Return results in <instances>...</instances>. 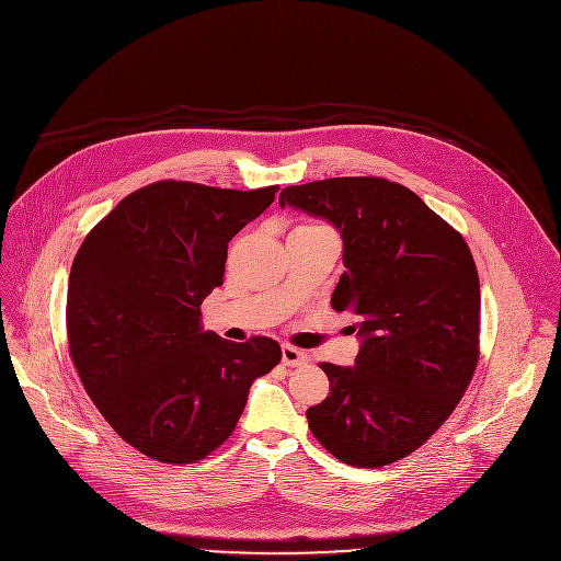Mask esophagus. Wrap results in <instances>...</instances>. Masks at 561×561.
Wrapping results in <instances>:
<instances>
[{"label":"esophagus","mask_w":561,"mask_h":561,"mask_svg":"<svg viewBox=\"0 0 561 561\" xmlns=\"http://www.w3.org/2000/svg\"><path fill=\"white\" fill-rule=\"evenodd\" d=\"M280 352H283V365H287V367H298V365L307 363V354L291 345H283Z\"/></svg>","instance_id":"1"}]
</instances>
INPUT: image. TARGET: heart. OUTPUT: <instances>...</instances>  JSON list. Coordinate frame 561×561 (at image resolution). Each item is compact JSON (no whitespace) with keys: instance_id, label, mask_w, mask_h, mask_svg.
Returning <instances> with one entry per match:
<instances>
[{"instance_id":"heart-1","label":"heart","mask_w":561,"mask_h":561,"mask_svg":"<svg viewBox=\"0 0 561 561\" xmlns=\"http://www.w3.org/2000/svg\"><path fill=\"white\" fill-rule=\"evenodd\" d=\"M318 228H324V226H318V222H302V226H298L296 230H318Z\"/></svg>"}]
</instances>
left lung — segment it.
<instances>
[{
  "label": "left lung",
  "instance_id": "left-lung-1",
  "mask_svg": "<svg viewBox=\"0 0 561 561\" xmlns=\"http://www.w3.org/2000/svg\"><path fill=\"white\" fill-rule=\"evenodd\" d=\"M343 237L331 294L363 339L354 367L322 363L329 396L309 428L350 467L407 458L444 424L480 358V278L460 232L415 192L378 176H339L280 192Z\"/></svg>",
  "mask_w": 561,
  "mask_h": 561
}]
</instances>
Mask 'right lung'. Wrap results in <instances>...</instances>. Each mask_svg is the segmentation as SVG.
<instances>
[{
  "label": "right lung",
  "mask_w": 561,
  "mask_h": 561,
  "mask_svg": "<svg viewBox=\"0 0 561 561\" xmlns=\"http://www.w3.org/2000/svg\"><path fill=\"white\" fill-rule=\"evenodd\" d=\"M276 192L150 183L99 220L72 261L66 327L75 369L107 424L157 462L192 465L218 449L252 382L280 363L272 339L228 343L201 327L228 243Z\"/></svg>",
  "instance_id": "right-lung-1"
}]
</instances>
